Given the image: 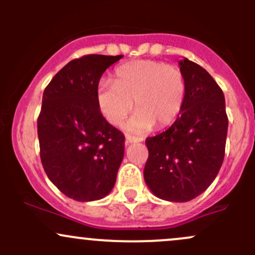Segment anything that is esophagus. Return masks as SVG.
<instances>
[{"instance_id":"esophagus-1","label":"esophagus","mask_w":255,"mask_h":255,"mask_svg":"<svg viewBox=\"0 0 255 255\" xmlns=\"http://www.w3.org/2000/svg\"><path fill=\"white\" fill-rule=\"evenodd\" d=\"M126 139H127V143H137V142H142L143 138H138V137H134V135L127 134L126 135Z\"/></svg>"}]
</instances>
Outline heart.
I'll return each instance as SVG.
<instances>
[{
    "instance_id": "heart-1",
    "label": "heart",
    "mask_w": 255,
    "mask_h": 255,
    "mask_svg": "<svg viewBox=\"0 0 255 255\" xmlns=\"http://www.w3.org/2000/svg\"><path fill=\"white\" fill-rule=\"evenodd\" d=\"M113 81L100 82L96 101L102 116L116 127L132 112L133 101L137 113L128 128L135 133L153 126L169 127L184 109L186 78L176 65L158 60L128 61L116 69Z\"/></svg>"
}]
</instances>
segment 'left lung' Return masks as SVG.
Wrapping results in <instances>:
<instances>
[{
  "label": "left lung",
  "mask_w": 255,
  "mask_h": 255,
  "mask_svg": "<svg viewBox=\"0 0 255 255\" xmlns=\"http://www.w3.org/2000/svg\"><path fill=\"white\" fill-rule=\"evenodd\" d=\"M186 78V100L165 132L145 139L149 156L144 180L159 199L186 202L205 191L225 158L228 117L225 95L202 66L179 61Z\"/></svg>",
  "instance_id": "8db88e82"
}]
</instances>
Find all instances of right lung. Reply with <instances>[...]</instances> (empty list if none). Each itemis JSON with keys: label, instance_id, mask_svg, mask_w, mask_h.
<instances>
[{"label": "right lung", "instance_id": "obj_1", "mask_svg": "<svg viewBox=\"0 0 255 255\" xmlns=\"http://www.w3.org/2000/svg\"><path fill=\"white\" fill-rule=\"evenodd\" d=\"M123 55L74 59L51 79L38 116L40 160L49 180L70 199L95 201L110 194L125 155V134L100 112L102 74Z\"/></svg>", "mask_w": 255, "mask_h": 255}]
</instances>
